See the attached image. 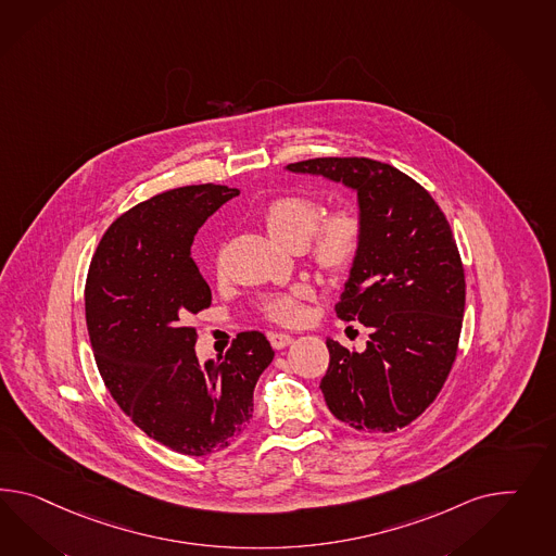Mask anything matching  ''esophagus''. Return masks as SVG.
<instances>
[{
    "label": "esophagus",
    "mask_w": 556,
    "mask_h": 556,
    "mask_svg": "<svg viewBox=\"0 0 556 556\" xmlns=\"http://www.w3.org/2000/svg\"><path fill=\"white\" fill-rule=\"evenodd\" d=\"M269 342L275 350H281L293 342V338L289 333H281V331H273L269 333Z\"/></svg>",
    "instance_id": "esophagus-1"
}]
</instances>
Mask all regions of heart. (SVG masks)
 Returning <instances> with one entry per match:
<instances>
[{
	"instance_id": "b5f03b06",
	"label": "heart",
	"mask_w": 556,
	"mask_h": 556,
	"mask_svg": "<svg viewBox=\"0 0 556 556\" xmlns=\"http://www.w3.org/2000/svg\"><path fill=\"white\" fill-rule=\"evenodd\" d=\"M321 204L305 194H279L267 202L261 214L263 226L273 239L287 249L305 247L317 269L326 275H342L361 256L366 240V218L361 206L340 204L321 219ZM312 287L293 286L286 293L270 295L263 314L283 326L303 319V303L312 300Z\"/></svg>"
}]
</instances>
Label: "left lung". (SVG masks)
I'll return each mask as SVG.
<instances>
[{
    "label": "left lung",
    "instance_id": "obj_1",
    "mask_svg": "<svg viewBox=\"0 0 556 556\" xmlns=\"http://www.w3.org/2000/svg\"><path fill=\"white\" fill-rule=\"evenodd\" d=\"M358 192L366 240L336 314L370 330L364 352L326 340L319 389L336 419L364 433H392L420 417L457 356L466 273L433 195L401 169L368 157L287 165Z\"/></svg>",
    "mask_w": 556,
    "mask_h": 556
}]
</instances>
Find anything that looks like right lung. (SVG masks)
I'll return each mask as SVG.
<instances>
[{"instance_id": "obj_1", "label": "right lung", "mask_w": 556, "mask_h": 556, "mask_svg": "<svg viewBox=\"0 0 556 556\" xmlns=\"http://www.w3.org/2000/svg\"><path fill=\"white\" fill-rule=\"evenodd\" d=\"M237 188H174L121 214L90 261L85 314L106 391L146 435L184 455L232 445L253 417L256 380L275 352L240 331L220 362H198L188 317L211 307L192 258L198 228Z\"/></svg>"}]
</instances>
